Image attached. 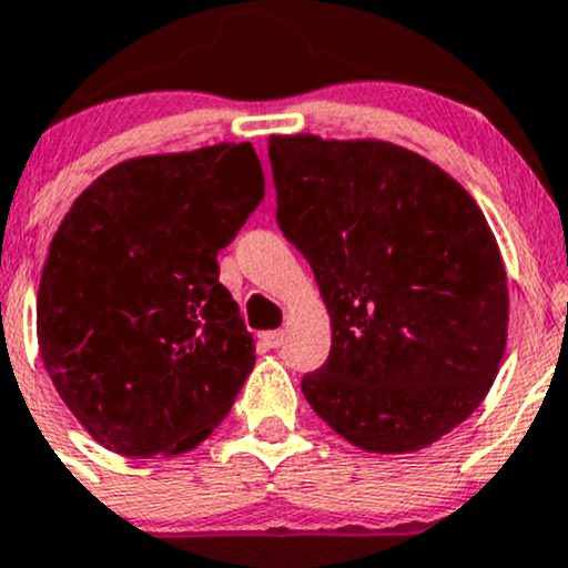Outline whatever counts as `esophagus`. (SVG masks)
Instances as JSON below:
<instances>
[{
    "label": "esophagus",
    "instance_id": "obj_1",
    "mask_svg": "<svg viewBox=\"0 0 568 568\" xmlns=\"http://www.w3.org/2000/svg\"><path fill=\"white\" fill-rule=\"evenodd\" d=\"M261 342H264L266 347H280L283 345V332H264L261 334Z\"/></svg>",
    "mask_w": 568,
    "mask_h": 568
}]
</instances>
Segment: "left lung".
I'll list each match as a JSON object with an SVG mask.
<instances>
[{
	"label": "left lung",
	"instance_id": "8db88e82",
	"mask_svg": "<svg viewBox=\"0 0 568 568\" xmlns=\"http://www.w3.org/2000/svg\"><path fill=\"white\" fill-rule=\"evenodd\" d=\"M277 223L313 266L332 353L302 377L366 453H415L479 407L507 345V272L456 180L379 140L270 136Z\"/></svg>",
	"mask_w": 568,
	"mask_h": 568
}]
</instances>
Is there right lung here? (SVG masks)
<instances>
[{
    "label": "right lung",
    "instance_id": "right-lung-1",
    "mask_svg": "<svg viewBox=\"0 0 568 568\" xmlns=\"http://www.w3.org/2000/svg\"><path fill=\"white\" fill-rule=\"evenodd\" d=\"M261 199L251 142L129 159L74 199L42 270L37 342L99 445L178 456L229 415L255 345L217 253Z\"/></svg>",
    "mask_w": 568,
    "mask_h": 568
}]
</instances>
